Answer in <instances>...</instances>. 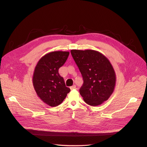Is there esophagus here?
I'll return each mask as SVG.
<instances>
[{"instance_id":"esophagus-1","label":"esophagus","mask_w":147,"mask_h":147,"mask_svg":"<svg viewBox=\"0 0 147 147\" xmlns=\"http://www.w3.org/2000/svg\"><path fill=\"white\" fill-rule=\"evenodd\" d=\"M75 88H76V86H75V85H73V86L70 87V89L71 90H74V89H75Z\"/></svg>"}]
</instances>
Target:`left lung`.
I'll return each instance as SVG.
<instances>
[{
  "mask_svg": "<svg viewBox=\"0 0 147 147\" xmlns=\"http://www.w3.org/2000/svg\"><path fill=\"white\" fill-rule=\"evenodd\" d=\"M70 52L83 77L80 94L84 102L97 106L107 100L114 91L117 80L109 59L92 50H72Z\"/></svg>",
  "mask_w": 147,
  "mask_h": 147,
  "instance_id": "8db88e82",
  "label": "left lung"
}]
</instances>
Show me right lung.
Returning a JSON list of instances; mask_svg holds the SVG:
<instances>
[{
	"label": "right lung",
	"instance_id": "add662e5",
	"mask_svg": "<svg viewBox=\"0 0 147 147\" xmlns=\"http://www.w3.org/2000/svg\"><path fill=\"white\" fill-rule=\"evenodd\" d=\"M69 55V51L50 52L39 59L35 67L32 77L34 88L39 98L49 106L61 104L70 91L58 72Z\"/></svg>",
	"mask_w": 147,
	"mask_h": 147
}]
</instances>
